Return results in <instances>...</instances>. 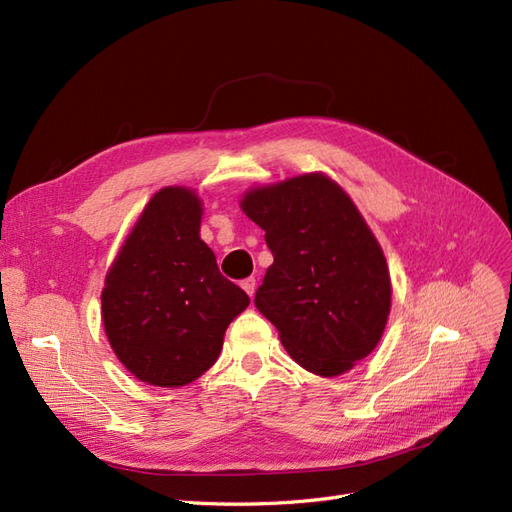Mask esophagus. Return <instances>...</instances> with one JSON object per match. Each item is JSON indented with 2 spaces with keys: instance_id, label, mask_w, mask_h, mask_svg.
<instances>
[{
  "instance_id": "34e87169",
  "label": "esophagus",
  "mask_w": 512,
  "mask_h": 512,
  "mask_svg": "<svg viewBox=\"0 0 512 512\" xmlns=\"http://www.w3.org/2000/svg\"><path fill=\"white\" fill-rule=\"evenodd\" d=\"M241 288H243L247 294H250V297H254V292H256V280H254V277H247V280H243V282H241Z\"/></svg>"
}]
</instances>
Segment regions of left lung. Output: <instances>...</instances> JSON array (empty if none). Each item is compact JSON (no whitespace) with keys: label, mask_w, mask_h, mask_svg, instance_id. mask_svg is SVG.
<instances>
[{"label":"left lung","mask_w":512,"mask_h":512,"mask_svg":"<svg viewBox=\"0 0 512 512\" xmlns=\"http://www.w3.org/2000/svg\"><path fill=\"white\" fill-rule=\"evenodd\" d=\"M239 205L273 254L258 312L303 369L346 374L378 346L391 314L389 265L361 211L324 173L250 188Z\"/></svg>","instance_id":"obj_1"}]
</instances>
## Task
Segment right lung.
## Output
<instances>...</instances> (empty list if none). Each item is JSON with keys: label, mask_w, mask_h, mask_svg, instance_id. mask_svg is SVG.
<instances>
[{"label": "right lung", "mask_w": 512, "mask_h": 512, "mask_svg": "<svg viewBox=\"0 0 512 512\" xmlns=\"http://www.w3.org/2000/svg\"><path fill=\"white\" fill-rule=\"evenodd\" d=\"M203 200L183 185L151 196L106 271L102 322L121 365L175 389L218 361L228 324L250 297L220 273L200 239Z\"/></svg>", "instance_id": "1"}]
</instances>
